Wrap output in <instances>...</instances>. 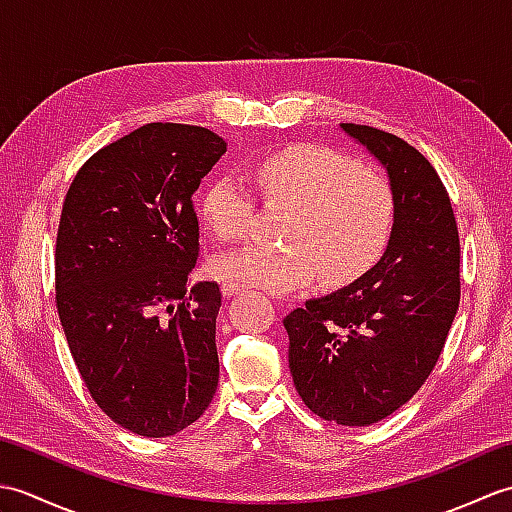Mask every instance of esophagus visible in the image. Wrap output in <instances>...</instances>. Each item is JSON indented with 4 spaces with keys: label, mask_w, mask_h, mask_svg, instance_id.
Wrapping results in <instances>:
<instances>
[{
    "label": "esophagus",
    "mask_w": 512,
    "mask_h": 512,
    "mask_svg": "<svg viewBox=\"0 0 512 512\" xmlns=\"http://www.w3.org/2000/svg\"><path fill=\"white\" fill-rule=\"evenodd\" d=\"M242 290H244V286L235 284V281H226V284H222V295H224L226 299L239 295V292H242Z\"/></svg>",
    "instance_id": "esophagus-1"
}]
</instances>
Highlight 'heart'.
Masks as SVG:
<instances>
[{"instance_id": "b5f03b06", "label": "heart", "mask_w": 512, "mask_h": 512, "mask_svg": "<svg viewBox=\"0 0 512 512\" xmlns=\"http://www.w3.org/2000/svg\"><path fill=\"white\" fill-rule=\"evenodd\" d=\"M270 204L290 206L286 246L246 244L213 257L222 279L270 292L310 286L319 275L341 286L372 268L394 233L396 193L383 173L339 151L295 145L264 158L253 171ZM255 200L235 173L215 178L202 195V217L224 242L246 237Z\"/></svg>"}]
</instances>
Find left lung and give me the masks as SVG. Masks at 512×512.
Segmentation results:
<instances>
[{
  "label": "left lung",
  "instance_id": "8db88e82",
  "mask_svg": "<svg viewBox=\"0 0 512 512\" xmlns=\"http://www.w3.org/2000/svg\"><path fill=\"white\" fill-rule=\"evenodd\" d=\"M396 193V224L365 275L284 319L288 365L319 418L367 427L391 416L436 367L460 303V237L431 162L380 129L341 123Z\"/></svg>",
  "mask_w": 512,
  "mask_h": 512
}]
</instances>
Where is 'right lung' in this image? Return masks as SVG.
<instances>
[{
  "label": "right lung",
  "instance_id": "1",
  "mask_svg": "<svg viewBox=\"0 0 512 512\" xmlns=\"http://www.w3.org/2000/svg\"><path fill=\"white\" fill-rule=\"evenodd\" d=\"M224 154L209 129L151 123L96 151L65 195L54 253L65 339L96 405L138 436L187 429L215 396L222 292L189 281L193 193Z\"/></svg>",
  "mask_w": 512,
  "mask_h": 512
}]
</instances>
